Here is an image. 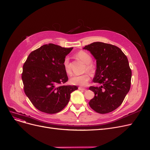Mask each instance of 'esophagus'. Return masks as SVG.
Instances as JSON below:
<instances>
[{"label":"esophagus","mask_w":150,"mask_h":150,"mask_svg":"<svg viewBox=\"0 0 150 150\" xmlns=\"http://www.w3.org/2000/svg\"><path fill=\"white\" fill-rule=\"evenodd\" d=\"M79 90H83V91H84V90H85L86 89H85V88H83V87L79 86Z\"/></svg>","instance_id":"1"}]
</instances>
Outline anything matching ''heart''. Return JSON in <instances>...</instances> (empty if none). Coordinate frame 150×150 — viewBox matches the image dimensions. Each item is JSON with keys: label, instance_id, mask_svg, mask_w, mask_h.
I'll return each mask as SVG.
<instances>
[{"label": "heart", "instance_id": "1", "mask_svg": "<svg viewBox=\"0 0 150 150\" xmlns=\"http://www.w3.org/2000/svg\"><path fill=\"white\" fill-rule=\"evenodd\" d=\"M76 57L83 62L85 64V71H88L91 75H94L96 73V67L93 64L91 55L85 51H80L76 54ZM64 68L65 72L67 74H71V67L70 63V59L69 57H66L63 62ZM90 80V75L88 73H86L82 75H74L70 77V83L74 85H79L84 86L87 85L88 81Z\"/></svg>", "mask_w": 150, "mask_h": 150}]
</instances>
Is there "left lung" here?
<instances>
[{"mask_svg":"<svg viewBox=\"0 0 150 150\" xmlns=\"http://www.w3.org/2000/svg\"><path fill=\"white\" fill-rule=\"evenodd\" d=\"M83 49L96 60L93 82L102 85L89 88L95 93L90 106L99 114L112 112L120 106L130 90L132 71L128 59L120 48L110 44L95 42Z\"/></svg>","mask_w":150,"mask_h":150,"instance_id":"obj_1","label":"left lung"}]
</instances>
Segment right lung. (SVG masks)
I'll return each instance as SVG.
<instances>
[{
    "label": "right lung",
    "mask_w": 150,
    "mask_h": 150,
    "mask_svg": "<svg viewBox=\"0 0 150 150\" xmlns=\"http://www.w3.org/2000/svg\"><path fill=\"white\" fill-rule=\"evenodd\" d=\"M73 47L50 43L32 51L23 67L24 91L37 109L47 114L61 111L76 86L60 85L68 81L63 62Z\"/></svg>",
    "instance_id": "obj_1"
}]
</instances>
